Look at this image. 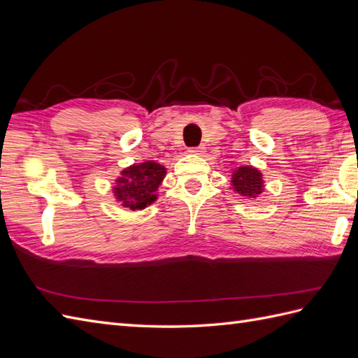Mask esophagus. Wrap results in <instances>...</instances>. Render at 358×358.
Masks as SVG:
<instances>
[{"mask_svg": "<svg viewBox=\"0 0 358 358\" xmlns=\"http://www.w3.org/2000/svg\"><path fill=\"white\" fill-rule=\"evenodd\" d=\"M189 152L190 154H203L204 148H203V146H195V148H190Z\"/></svg>", "mask_w": 358, "mask_h": 358, "instance_id": "1", "label": "esophagus"}]
</instances>
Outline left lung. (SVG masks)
Wrapping results in <instances>:
<instances>
[{"label": "left lung", "instance_id": "8db88e82", "mask_svg": "<svg viewBox=\"0 0 358 358\" xmlns=\"http://www.w3.org/2000/svg\"><path fill=\"white\" fill-rule=\"evenodd\" d=\"M231 186L242 196L257 198L263 192L262 172L252 166L237 168L233 172Z\"/></svg>", "mask_w": 358, "mask_h": 358}]
</instances>
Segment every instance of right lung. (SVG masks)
<instances>
[{"label":"right lung","mask_w":358,"mask_h":358,"mask_svg":"<svg viewBox=\"0 0 358 358\" xmlns=\"http://www.w3.org/2000/svg\"><path fill=\"white\" fill-rule=\"evenodd\" d=\"M166 176V168L152 160L133 164L121 172L113 187L115 198L125 208L142 210L157 199L159 186Z\"/></svg>","instance_id":"obj_1"}]
</instances>
